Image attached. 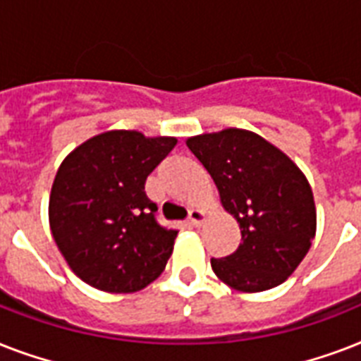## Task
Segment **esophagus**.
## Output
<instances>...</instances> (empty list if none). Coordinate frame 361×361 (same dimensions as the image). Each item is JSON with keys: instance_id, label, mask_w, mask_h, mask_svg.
<instances>
[{"instance_id": "esophagus-1", "label": "esophagus", "mask_w": 361, "mask_h": 361, "mask_svg": "<svg viewBox=\"0 0 361 361\" xmlns=\"http://www.w3.org/2000/svg\"><path fill=\"white\" fill-rule=\"evenodd\" d=\"M204 219H206V215H204L202 209H191L189 212V223L192 226H200L204 223Z\"/></svg>"}]
</instances>
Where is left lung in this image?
<instances>
[{
  "label": "left lung",
  "mask_w": 361,
  "mask_h": 361,
  "mask_svg": "<svg viewBox=\"0 0 361 361\" xmlns=\"http://www.w3.org/2000/svg\"><path fill=\"white\" fill-rule=\"evenodd\" d=\"M219 189L223 208L240 223L241 243L212 268L240 292L281 285L307 255L317 232L313 191L303 172L251 130L225 129L187 138Z\"/></svg>",
  "instance_id": "8db88e82"
}]
</instances>
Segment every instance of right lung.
Instances as JSON below:
<instances>
[{
	"mask_svg": "<svg viewBox=\"0 0 361 361\" xmlns=\"http://www.w3.org/2000/svg\"><path fill=\"white\" fill-rule=\"evenodd\" d=\"M176 142L109 130L80 144L58 169L50 231L71 269L93 288L127 294L163 274L178 231L159 225L144 185Z\"/></svg>",
	"mask_w": 361,
	"mask_h": 361,
	"instance_id": "1",
	"label": "right lung"
}]
</instances>
